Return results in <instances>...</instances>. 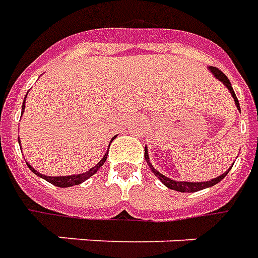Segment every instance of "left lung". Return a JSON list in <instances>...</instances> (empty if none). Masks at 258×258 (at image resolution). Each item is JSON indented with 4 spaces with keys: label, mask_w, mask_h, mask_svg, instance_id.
I'll return each mask as SVG.
<instances>
[{
    "label": "left lung",
    "mask_w": 258,
    "mask_h": 258,
    "mask_svg": "<svg viewBox=\"0 0 258 258\" xmlns=\"http://www.w3.org/2000/svg\"><path fill=\"white\" fill-rule=\"evenodd\" d=\"M208 71L214 75V78H215V79H218L220 82H222V85L225 86L226 89L229 90V93H231L232 97H233L235 105H236V108L239 109V112H240V104H239V101H237V97L236 94H235L233 89H232V85H231V82H229V79H228L225 75L221 72L220 69H217L215 67H208ZM144 158H146V161H147V164H149L151 172L154 173L155 176L160 179L162 183L167 186L168 189L180 191V193H195V191H199V190H203V189H207V187H211V186L217 184L218 182H221L222 179L225 178L226 173L231 171V168L233 167V164H235V162H233V164L231 165V168H229L228 171H225L222 175L217 176V178L211 179V180H207V182H186V180H175V179L168 178V176H165V175H162L161 172H158V171L153 167V164L150 162L149 150H147V147H144Z\"/></svg>",
    "instance_id": "obj_1"
}]
</instances>
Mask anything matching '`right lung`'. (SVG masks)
<instances>
[{"instance_id": "obj_1", "label": "right lung", "mask_w": 258, "mask_h": 258, "mask_svg": "<svg viewBox=\"0 0 258 258\" xmlns=\"http://www.w3.org/2000/svg\"><path fill=\"white\" fill-rule=\"evenodd\" d=\"M25 101H26V97H25ZM25 101H23V105H22V114H23V111H25ZM114 139L115 136L111 139V143H112V140H114ZM18 142H19V138H18ZM107 155H108V151L104 154V157L100 160V162L96 164V165L91 168V169H89V171H86V172L83 173H76V175H67V176H47V175H43V173L37 172V171H36L30 164H27V167L30 168V169H32V172L36 173L37 176L45 179L47 182H50V183H52L54 186H58V187H71V186H75V184L83 183L85 180H87L90 176H93V175H94L100 168L103 167L104 162H105V160H107Z\"/></svg>"}]
</instances>
